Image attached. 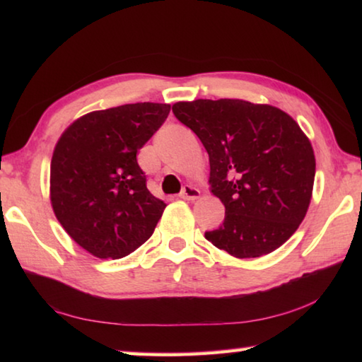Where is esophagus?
<instances>
[{
	"mask_svg": "<svg viewBox=\"0 0 362 362\" xmlns=\"http://www.w3.org/2000/svg\"><path fill=\"white\" fill-rule=\"evenodd\" d=\"M199 189L193 187V185H185L182 189L180 193V198L182 199H187V201H193V199H198L199 198Z\"/></svg>",
	"mask_w": 362,
	"mask_h": 362,
	"instance_id": "esophagus-1",
	"label": "esophagus"
}]
</instances>
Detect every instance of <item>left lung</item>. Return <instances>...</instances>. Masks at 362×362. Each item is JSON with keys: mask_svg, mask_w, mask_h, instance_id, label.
<instances>
[{"mask_svg": "<svg viewBox=\"0 0 362 362\" xmlns=\"http://www.w3.org/2000/svg\"><path fill=\"white\" fill-rule=\"evenodd\" d=\"M209 155L211 193L223 223L206 240L236 259L267 255L289 240L308 211L315 151L292 116L267 103L198 99L173 105Z\"/></svg>", "mask_w": 362, "mask_h": 362, "instance_id": "1", "label": "left lung"}]
</instances>
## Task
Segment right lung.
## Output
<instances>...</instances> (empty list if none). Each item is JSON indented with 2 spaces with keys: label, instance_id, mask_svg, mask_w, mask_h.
Returning <instances> with one entry per match:
<instances>
[{
  "label": "right lung",
  "instance_id": "obj_1",
  "mask_svg": "<svg viewBox=\"0 0 362 362\" xmlns=\"http://www.w3.org/2000/svg\"><path fill=\"white\" fill-rule=\"evenodd\" d=\"M170 112L169 103L97 110L66 127L51 161V204L78 246L121 259L148 240L166 203L146 188L137 151Z\"/></svg>",
  "mask_w": 362,
  "mask_h": 362
}]
</instances>
